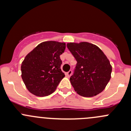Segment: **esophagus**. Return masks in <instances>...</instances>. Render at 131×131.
<instances>
[{"instance_id": "esophagus-1", "label": "esophagus", "mask_w": 131, "mask_h": 131, "mask_svg": "<svg viewBox=\"0 0 131 131\" xmlns=\"http://www.w3.org/2000/svg\"><path fill=\"white\" fill-rule=\"evenodd\" d=\"M72 70H70L69 72H68L67 73H66V75H67V77H70L72 75Z\"/></svg>"}]
</instances>
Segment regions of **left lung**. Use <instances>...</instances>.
Segmentation results:
<instances>
[{
  "label": "left lung",
  "instance_id": "left-lung-1",
  "mask_svg": "<svg viewBox=\"0 0 131 131\" xmlns=\"http://www.w3.org/2000/svg\"><path fill=\"white\" fill-rule=\"evenodd\" d=\"M67 47L77 61L70 80L77 93L92 97L102 92L111 79L112 67L104 52L87 42H70Z\"/></svg>",
  "mask_w": 131,
  "mask_h": 131
}]
</instances>
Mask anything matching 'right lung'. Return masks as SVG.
Wrapping results in <instances>:
<instances>
[{
  "label": "right lung",
  "instance_id": "1",
  "mask_svg": "<svg viewBox=\"0 0 131 131\" xmlns=\"http://www.w3.org/2000/svg\"><path fill=\"white\" fill-rule=\"evenodd\" d=\"M65 48L64 42L46 41L26 55L21 67V77L31 94L43 97L54 92L65 76L59 56Z\"/></svg>",
  "mask_w": 131,
  "mask_h": 131
}]
</instances>
